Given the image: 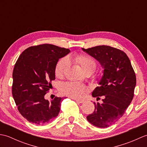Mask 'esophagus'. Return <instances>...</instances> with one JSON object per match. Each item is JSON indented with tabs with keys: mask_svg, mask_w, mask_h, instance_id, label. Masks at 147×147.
Masks as SVG:
<instances>
[{
	"mask_svg": "<svg viewBox=\"0 0 147 147\" xmlns=\"http://www.w3.org/2000/svg\"><path fill=\"white\" fill-rule=\"evenodd\" d=\"M73 100H76L77 102H79V103H83L84 102V100H79V99H76V98H73Z\"/></svg>",
	"mask_w": 147,
	"mask_h": 147,
	"instance_id": "esophagus-1",
	"label": "esophagus"
}]
</instances>
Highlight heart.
<instances>
[{
	"label": "heart",
	"instance_id": "b5f03b06",
	"mask_svg": "<svg viewBox=\"0 0 147 147\" xmlns=\"http://www.w3.org/2000/svg\"><path fill=\"white\" fill-rule=\"evenodd\" d=\"M71 59L78 65L85 73H93L96 67L95 60L88 55L77 54L72 56ZM69 64V61L67 57H64L59 59L55 67V76L57 78L63 76ZM88 90V88L85 85L74 82L64 83L60 88L62 94L75 98H82Z\"/></svg>",
	"mask_w": 147,
	"mask_h": 147
}]
</instances>
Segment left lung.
<instances>
[{
    "mask_svg": "<svg viewBox=\"0 0 147 147\" xmlns=\"http://www.w3.org/2000/svg\"><path fill=\"white\" fill-rule=\"evenodd\" d=\"M82 50L98 61L104 69L93 97L104 96L102 104L95 103V111L86 117L93 126L107 127L124 115L134 96L136 75L129 59L123 51L107 45Z\"/></svg>",
    "mask_w": 147,
    "mask_h": 147,
    "instance_id": "left-lung-1",
    "label": "left lung"
}]
</instances>
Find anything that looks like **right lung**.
<instances>
[{
  "instance_id": "1",
  "label": "right lung",
  "mask_w": 147,
  "mask_h": 147,
  "mask_svg": "<svg viewBox=\"0 0 147 147\" xmlns=\"http://www.w3.org/2000/svg\"><path fill=\"white\" fill-rule=\"evenodd\" d=\"M68 49L52 44L30 47L21 53L12 73V93L20 114L29 122L47 124L57 117L63 98L49 102L45 95L55 79V67Z\"/></svg>"
}]
</instances>
